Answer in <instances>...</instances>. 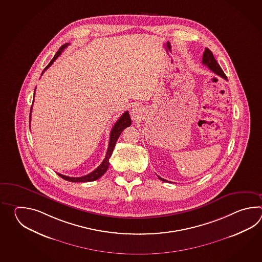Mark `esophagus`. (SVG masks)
Returning <instances> with one entry per match:
<instances>
[{
    "instance_id": "34e87169",
    "label": "esophagus",
    "mask_w": 262,
    "mask_h": 262,
    "mask_svg": "<svg viewBox=\"0 0 262 262\" xmlns=\"http://www.w3.org/2000/svg\"><path fill=\"white\" fill-rule=\"evenodd\" d=\"M139 110H140L139 107H134L133 110H132V112H131V115H132L134 118L139 117V113H140Z\"/></svg>"
}]
</instances>
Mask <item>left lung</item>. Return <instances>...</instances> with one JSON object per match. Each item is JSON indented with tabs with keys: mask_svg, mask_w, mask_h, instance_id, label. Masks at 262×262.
<instances>
[{
	"mask_svg": "<svg viewBox=\"0 0 262 262\" xmlns=\"http://www.w3.org/2000/svg\"><path fill=\"white\" fill-rule=\"evenodd\" d=\"M202 63L207 66L208 68H209L211 71H212L214 74L218 75L219 77H221V78H225V79H227V80H228L227 76L225 75V73L223 71L222 68H221L220 66L218 64V62L216 61V60L214 59V57H213V54H212V51L209 50V49H206L205 51H204V53H203V57H202ZM158 179H159V180H161V181H164V182H168L167 180L162 179L161 177H159V176H158ZM169 183H170V182H169Z\"/></svg>",
	"mask_w": 262,
	"mask_h": 262,
	"instance_id": "8db88e82",
	"label": "left lung"
}]
</instances>
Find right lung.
Listing matches in <instances>:
<instances>
[{"label":"right lung","instance_id":"1","mask_svg":"<svg viewBox=\"0 0 262 262\" xmlns=\"http://www.w3.org/2000/svg\"><path fill=\"white\" fill-rule=\"evenodd\" d=\"M68 45L69 44H64L63 46H61V48H60V50L57 51L55 56L53 57V59H52V60L50 61V63L46 67L44 71H46V70L53 63V61H55L56 59L60 56V54L62 52V50H64ZM44 71H43V73H44ZM43 73H42V74H43ZM42 74H41V75H42ZM30 112L32 113V107H31ZM31 113H30V122H31ZM130 125H131V118H130L128 112H125L124 113H123V115L119 118V120H118L117 122L115 123V124L113 125L112 132H111V136H110V143H108V148H107V150H106V157H105V159L103 160V162L101 163L100 166L97 167V168H95L94 171H92V172L87 174V175H85V176H82V177H78V178L68 177V176L62 175V174H60V173H58V175H59L61 178L64 179V180L68 181V182H72V183L93 182V181H95V180L100 178L101 176L104 175L106 170H107V168H108V166H110V158H111V156H112V151H113V149H114V147H115L118 138L120 137V135L123 132V129L128 127Z\"/></svg>","mask_w":262,"mask_h":262}]
</instances>
